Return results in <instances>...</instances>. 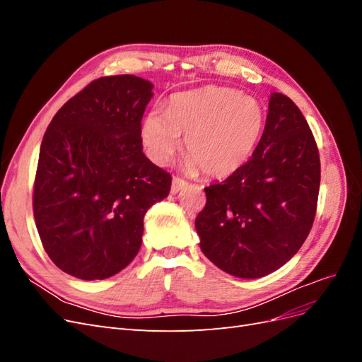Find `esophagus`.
<instances>
[{"label": "esophagus", "instance_id": "esophagus-1", "mask_svg": "<svg viewBox=\"0 0 362 362\" xmlns=\"http://www.w3.org/2000/svg\"><path fill=\"white\" fill-rule=\"evenodd\" d=\"M185 185H187V182H185L182 178H180V177H173V180H172V192L173 193H178L180 190H182Z\"/></svg>", "mask_w": 362, "mask_h": 362}]
</instances>
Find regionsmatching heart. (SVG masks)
Instances as JSON below:
<instances>
[{"label": "heart", "mask_w": 362, "mask_h": 362, "mask_svg": "<svg viewBox=\"0 0 362 362\" xmlns=\"http://www.w3.org/2000/svg\"><path fill=\"white\" fill-rule=\"evenodd\" d=\"M264 128V112L255 98L229 87L210 86L170 98L168 112L154 107L141 125L149 158L168 164L181 146L185 166L206 177H228L249 160Z\"/></svg>", "instance_id": "b5f03b06"}]
</instances>
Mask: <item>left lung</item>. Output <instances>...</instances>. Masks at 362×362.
Returning <instances> with one entry per match:
<instances>
[{"label": "left lung", "instance_id": "left-lung-1", "mask_svg": "<svg viewBox=\"0 0 362 362\" xmlns=\"http://www.w3.org/2000/svg\"><path fill=\"white\" fill-rule=\"evenodd\" d=\"M319 189L313 131L288 96L272 93L254 154L226 180L205 187L206 202L194 222L202 252L238 278L278 270L308 237Z\"/></svg>", "mask_w": 362, "mask_h": 362}]
</instances>
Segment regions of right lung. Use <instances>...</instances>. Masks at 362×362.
I'll return each mask as SVG.
<instances>
[{"mask_svg":"<svg viewBox=\"0 0 362 362\" xmlns=\"http://www.w3.org/2000/svg\"><path fill=\"white\" fill-rule=\"evenodd\" d=\"M152 84L101 76L72 96L42 139L33 214L43 249L84 281L116 275L141 245L144 217L166 198L172 177L141 152Z\"/></svg>","mask_w":362,"mask_h":362,"instance_id":"right-lung-1","label":"right lung"}]
</instances>
